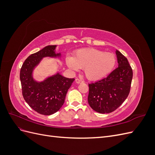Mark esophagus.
I'll return each instance as SVG.
<instances>
[{
  "mask_svg": "<svg viewBox=\"0 0 155 155\" xmlns=\"http://www.w3.org/2000/svg\"><path fill=\"white\" fill-rule=\"evenodd\" d=\"M75 81H76V83H78V84H80V83H83V81L81 80V79H78V78L76 79V80H75Z\"/></svg>",
  "mask_w": 155,
  "mask_h": 155,
  "instance_id": "esophagus-1",
  "label": "esophagus"
}]
</instances>
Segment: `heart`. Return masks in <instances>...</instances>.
I'll return each instance as SVG.
<instances>
[{
  "label": "heart",
  "mask_w": 155,
  "mask_h": 155,
  "mask_svg": "<svg viewBox=\"0 0 155 155\" xmlns=\"http://www.w3.org/2000/svg\"><path fill=\"white\" fill-rule=\"evenodd\" d=\"M115 55L94 48H84L75 51L73 57L67 56L66 64L73 71L84 69L86 77L95 81L105 78L114 68Z\"/></svg>",
  "instance_id": "b5f03b06"
}]
</instances>
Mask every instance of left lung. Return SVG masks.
<instances>
[{"mask_svg": "<svg viewBox=\"0 0 155 155\" xmlns=\"http://www.w3.org/2000/svg\"><path fill=\"white\" fill-rule=\"evenodd\" d=\"M116 54L118 67L107 78L88 84V103L99 113H110L118 109L130 92L133 70L127 59L120 51L116 50Z\"/></svg>", "mask_w": 155, "mask_h": 155, "instance_id": "1", "label": "left lung"}]
</instances>
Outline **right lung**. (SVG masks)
I'll return each instance as SVG.
<instances>
[{
    "mask_svg": "<svg viewBox=\"0 0 155 155\" xmlns=\"http://www.w3.org/2000/svg\"><path fill=\"white\" fill-rule=\"evenodd\" d=\"M56 45H49L28 58L21 68L20 79L22 96L29 106L38 113L51 115L58 112L63 106L65 96L74 81L58 72L37 81L33 77V72L44 58H61L55 53Z\"/></svg>",
    "mask_w": 155,
    "mask_h": 155,
    "instance_id": "add662e5",
    "label": "right lung"
}]
</instances>
